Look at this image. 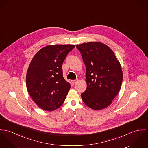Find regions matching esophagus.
<instances>
[{"mask_svg":"<svg viewBox=\"0 0 148 148\" xmlns=\"http://www.w3.org/2000/svg\"><path fill=\"white\" fill-rule=\"evenodd\" d=\"M78 81V79H75V80L71 81V82H72L73 84H75V83H76Z\"/></svg>","mask_w":148,"mask_h":148,"instance_id":"1","label":"esophagus"}]
</instances>
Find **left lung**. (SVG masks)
Masks as SVG:
<instances>
[{"label":"left lung","mask_w":148,"mask_h":148,"mask_svg":"<svg viewBox=\"0 0 148 148\" xmlns=\"http://www.w3.org/2000/svg\"><path fill=\"white\" fill-rule=\"evenodd\" d=\"M86 66L87 88L81 94L84 104L100 110L112 103L119 92L123 72L115 53L101 42H87L76 46Z\"/></svg>","instance_id":"obj_1"}]
</instances>
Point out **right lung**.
<instances>
[{
  "mask_svg": "<svg viewBox=\"0 0 148 148\" xmlns=\"http://www.w3.org/2000/svg\"><path fill=\"white\" fill-rule=\"evenodd\" d=\"M74 45H48L33 57L26 75L28 91L41 108L54 111L64 103L70 83L63 77L62 64Z\"/></svg>",
  "mask_w": 148,
  "mask_h": 148,
  "instance_id": "obj_1",
  "label": "right lung"
}]
</instances>
